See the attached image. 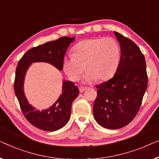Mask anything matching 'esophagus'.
<instances>
[{
  "label": "esophagus",
  "mask_w": 159,
  "mask_h": 159,
  "mask_svg": "<svg viewBox=\"0 0 159 159\" xmlns=\"http://www.w3.org/2000/svg\"><path fill=\"white\" fill-rule=\"evenodd\" d=\"M87 89H88V88H87V87H85V86H80L79 87V90L80 92H84V91L87 90Z\"/></svg>",
  "instance_id": "34e87169"
}]
</instances>
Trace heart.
<instances>
[{
	"mask_svg": "<svg viewBox=\"0 0 159 159\" xmlns=\"http://www.w3.org/2000/svg\"><path fill=\"white\" fill-rule=\"evenodd\" d=\"M73 55L64 57L62 67L70 79L76 81L85 69L84 81L91 83L108 80L115 75L120 62V48L111 37H97L79 42L73 48Z\"/></svg>",
	"mask_w": 159,
	"mask_h": 159,
	"instance_id": "1",
	"label": "heart"
}]
</instances>
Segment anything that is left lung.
I'll use <instances>...</instances> for the list:
<instances>
[{
	"mask_svg": "<svg viewBox=\"0 0 159 159\" xmlns=\"http://www.w3.org/2000/svg\"><path fill=\"white\" fill-rule=\"evenodd\" d=\"M120 44L119 67L110 80L97 85L93 103L96 121L107 129H120L128 125L139 111L148 86L144 55L135 43L114 32Z\"/></svg>",
	"mask_w": 159,
	"mask_h": 159,
	"instance_id": "left-lung-1",
	"label": "left lung"
}]
</instances>
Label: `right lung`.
<instances>
[{"instance_id":"1","label":"right lung","mask_w":159,"mask_h":159,"mask_svg":"<svg viewBox=\"0 0 159 159\" xmlns=\"http://www.w3.org/2000/svg\"><path fill=\"white\" fill-rule=\"evenodd\" d=\"M75 38L62 37L33 48L28 50L18 62L13 85L16 96L26 120L42 130L55 131L68 123L72 103L79 96V90L72 81L63 80L62 93L57 101L48 109L40 111L29 103L24 93V83L26 73L32 63L38 62H48L61 71L67 48Z\"/></svg>"}]
</instances>
